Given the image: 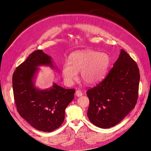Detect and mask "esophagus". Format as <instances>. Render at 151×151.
I'll list each match as a JSON object with an SVG mask.
<instances>
[{
    "label": "esophagus",
    "instance_id": "34e87169",
    "mask_svg": "<svg viewBox=\"0 0 151 151\" xmlns=\"http://www.w3.org/2000/svg\"><path fill=\"white\" fill-rule=\"evenodd\" d=\"M76 95L77 97H80L82 95H83V93H82L81 91H80V90H77L76 91Z\"/></svg>",
    "mask_w": 151,
    "mask_h": 151
}]
</instances>
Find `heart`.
Returning a JSON list of instances; mask_svg holds the SVG:
<instances>
[{
  "mask_svg": "<svg viewBox=\"0 0 151 151\" xmlns=\"http://www.w3.org/2000/svg\"><path fill=\"white\" fill-rule=\"evenodd\" d=\"M108 54L91 50H79L72 53L69 62L63 63L62 74L67 84H72L80 72L81 79L86 84H94L101 81L109 64Z\"/></svg>",
  "mask_w": 151,
  "mask_h": 151,
  "instance_id": "obj_1",
  "label": "heart"
}]
</instances>
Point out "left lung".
Masks as SVG:
<instances>
[{"label": "left lung", "mask_w": 151, "mask_h": 151, "mask_svg": "<svg viewBox=\"0 0 151 151\" xmlns=\"http://www.w3.org/2000/svg\"><path fill=\"white\" fill-rule=\"evenodd\" d=\"M140 73L136 62L123 50L101 83L88 89V116L93 125L108 129L119 123L135 108Z\"/></svg>", "instance_id": "left-lung-1"}]
</instances>
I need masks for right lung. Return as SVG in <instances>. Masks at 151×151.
<instances>
[{
	"mask_svg": "<svg viewBox=\"0 0 151 151\" xmlns=\"http://www.w3.org/2000/svg\"><path fill=\"white\" fill-rule=\"evenodd\" d=\"M42 65L56 68L51 57L42 50H36L14 72L13 93L20 116L35 129L50 132L62 124L65 109L74 99L76 90L63 88L54 83L49 89L36 88L35 79Z\"/></svg>",
	"mask_w": 151,
	"mask_h": 151,
	"instance_id": "obj_1",
	"label": "right lung"
}]
</instances>
